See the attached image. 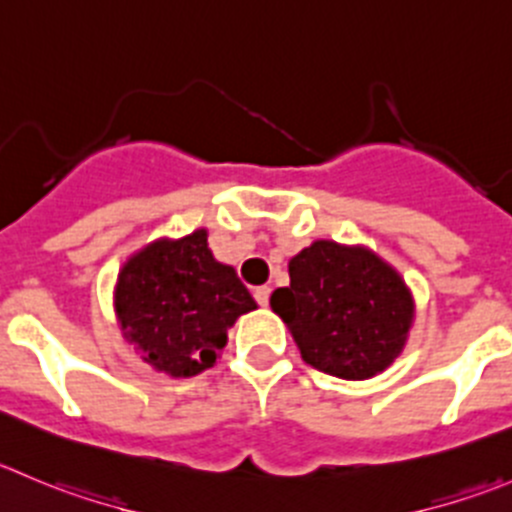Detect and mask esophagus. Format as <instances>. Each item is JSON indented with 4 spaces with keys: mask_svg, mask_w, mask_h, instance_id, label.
Wrapping results in <instances>:
<instances>
[{
    "mask_svg": "<svg viewBox=\"0 0 512 512\" xmlns=\"http://www.w3.org/2000/svg\"><path fill=\"white\" fill-rule=\"evenodd\" d=\"M270 287L267 285H262V287H255V300H257V305L260 307H267V302H270Z\"/></svg>",
    "mask_w": 512,
    "mask_h": 512,
    "instance_id": "esophagus-1",
    "label": "esophagus"
}]
</instances>
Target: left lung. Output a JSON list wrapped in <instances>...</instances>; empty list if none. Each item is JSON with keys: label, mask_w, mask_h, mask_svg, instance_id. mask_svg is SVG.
Instances as JSON below:
<instances>
[{"label": "left lung", "mask_w": 512, "mask_h": 512, "mask_svg": "<svg viewBox=\"0 0 512 512\" xmlns=\"http://www.w3.org/2000/svg\"><path fill=\"white\" fill-rule=\"evenodd\" d=\"M287 267L290 287H277L270 307L307 365L342 380H367L393 365L415 315L395 267L367 247L332 240H315Z\"/></svg>", "instance_id": "left-lung-1"}]
</instances>
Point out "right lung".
Returning a JSON list of instances; mask_svg holds the SVG:
<instances>
[{"label":"right lung","instance_id":"1","mask_svg":"<svg viewBox=\"0 0 512 512\" xmlns=\"http://www.w3.org/2000/svg\"><path fill=\"white\" fill-rule=\"evenodd\" d=\"M255 307L235 267L215 260L207 230L150 242L124 262L114 287L124 340L147 365L172 377L215 365L227 330Z\"/></svg>","mask_w":512,"mask_h":512}]
</instances>
